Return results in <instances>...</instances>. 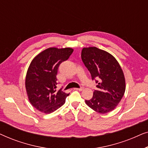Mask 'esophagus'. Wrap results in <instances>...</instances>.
Returning <instances> with one entry per match:
<instances>
[{
    "instance_id": "1",
    "label": "esophagus",
    "mask_w": 148,
    "mask_h": 148,
    "mask_svg": "<svg viewBox=\"0 0 148 148\" xmlns=\"http://www.w3.org/2000/svg\"><path fill=\"white\" fill-rule=\"evenodd\" d=\"M75 90H78V91H82L83 90H84V88H83V87H81V88H75Z\"/></svg>"
}]
</instances>
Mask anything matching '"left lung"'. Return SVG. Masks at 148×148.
<instances>
[{
  "label": "left lung",
  "mask_w": 148,
  "mask_h": 148,
  "mask_svg": "<svg viewBox=\"0 0 148 148\" xmlns=\"http://www.w3.org/2000/svg\"><path fill=\"white\" fill-rule=\"evenodd\" d=\"M82 59L98 85L93 97L86 100L96 112L105 114L114 110L125 92V79L116 58L106 51L96 47L84 48Z\"/></svg>",
  "instance_id": "left-lung-1"
}]
</instances>
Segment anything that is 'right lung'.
Segmentation results:
<instances>
[{
	"label": "right lung",
	"mask_w": 148,
	"mask_h": 148,
	"mask_svg": "<svg viewBox=\"0 0 148 148\" xmlns=\"http://www.w3.org/2000/svg\"><path fill=\"white\" fill-rule=\"evenodd\" d=\"M73 52L71 48H49L32 60L25 77L26 92L30 103L38 110L50 114L65 103L69 94L56 90V75L60 64Z\"/></svg>",
	"instance_id": "1"
}]
</instances>
